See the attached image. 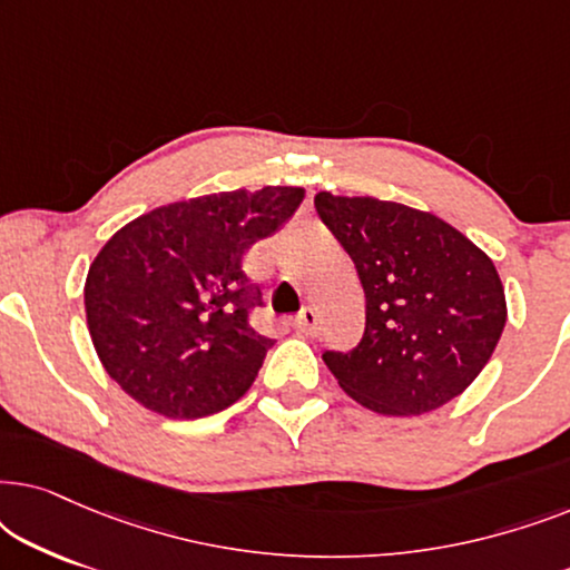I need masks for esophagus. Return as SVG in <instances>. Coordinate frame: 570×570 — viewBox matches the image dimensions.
<instances>
[{"mask_svg":"<svg viewBox=\"0 0 570 570\" xmlns=\"http://www.w3.org/2000/svg\"><path fill=\"white\" fill-rule=\"evenodd\" d=\"M293 326L295 330H298L301 334H316L318 332V314L314 308H303L298 316H295V322H293Z\"/></svg>","mask_w":570,"mask_h":570,"instance_id":"1","label":"esophagus"}]
</instances>
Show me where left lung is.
I'll use <instances>...</instances> for the list:
<instances>
[{"label":"left lung","instance_id":"8db88e82","mask_svg":"<svg viewBox=\"0 0 570 570\" xmlns=\"http://www.w3.org/2000/svg\"><path fill=\"white\" fill-rule=\"evenodd\" d=\"M322 223L355 262L365 332L326 350L337 384L379 415H423L480 376L505 326L490 256L441 217L373 197H314Z\"/></svg>","mask_w":570,"mask_h":570}]
</instances>
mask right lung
<instances>
[{"instance_id": "add662e5", "label": "right lung", "mask_w": 570, "mask_h": 570, "mask_svg": "<svg viewBox=\"0 0 570 570\" xmlns=\"http://www.w3.org/2000/svg\"><path fill=\"white\" fill-rule=\"evenodd\" d=\"M306 197L301 186L220 191L158 207L116 230L85 279L96 353L116 384L170 420L207 417L254 384L272 340L244 254Z\"/></svg>"}]
</instances>
